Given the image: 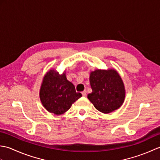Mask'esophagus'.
<instances>
[{
	"instance_id": "1",
	"label": "esophagus",
	"mask_w": 160,
	"mask_h": 160,
	"mask_svg": "<svg viewBox=\"0 0 160 160\" xmlns=\"http://www.w3.org/2000/svg\"><path fill=\"white\" fill-rule=\"evenodd\" d=\"M82 96L85 97V96H87V92H86V91H83L82 92Z\"/></svg>"
}]
</instances>
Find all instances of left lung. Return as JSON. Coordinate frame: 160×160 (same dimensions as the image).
Returning a JSON list of instances; mask_svg holds the SVG:
<instances>
[{
  "mask_svg": "<svg viewBox=\"0 0 160 160\" xmlns=\"http://www.w3.org/2000/svg\"><path fill=\"white\" fill-rule=\"evenodd\" d=\"M89 80L92 92L87 98L97 110L109 113L122 106L125 98V88L116 70L91 71Z\"/></svg>",
  "mask_w": 160,
  "mask_h": 160,
  "instance_id": "1",
  "label": "left lung"
}]
</instances>
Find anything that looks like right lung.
<instances>
[{"instance_id":"obj_1","label":"right lung","mask_w":160,"mask_h":160,"mask_svg":"<svg viewBox=\"0 0 160 160\" xmlns=\"http://www.w3.org/2000/svg\"><path fill=\"white\" fill-rule=\"evenodd\" d=\"M82 96L73 84L67 80L65 73L59 74L51 69L43 78L40 89V101L46 109L57 115L63 114Z\"/></svg>"}]
</instances>
